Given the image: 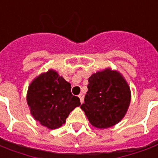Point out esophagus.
Here are the masks:
<instances>
[{"label": "esophagus", "instance_id": "esophagus-1", "mask_svg": "<svg viewBox=\"0 0 158 158\" xmlns=\"http://www.w3.org/2000/svg\"><path fill=\"white\" fill-rule=\"evenodd\" d=\"M78 97H79V99H80L81 103H82L83 101H84V94H79V95H78Z\"/></svg>", "mask_w": 158, "mask_h": 158}]
</instances>
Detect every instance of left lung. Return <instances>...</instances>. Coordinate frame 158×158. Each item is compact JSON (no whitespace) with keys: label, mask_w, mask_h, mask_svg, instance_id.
<instances>
[{"label":"left lung","mask_w":158,"mask_h":158,"mask_svg":"<svg viewBox=\"0 0 158 158\" xmlns=\"http://www.w3.org/2000/svg\"><path fill=\"white\" fill-rule=\"evenodd\" d=\"M81 108L89 123L99 129L113 127L122 120L129 108L131 93L122 73L110 68L93 73Z\"/></svg>","instance_id":"1"}]
</instances>
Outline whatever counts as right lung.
<instances>
[{
    "label": "right lung",
    "mask_w": 158,
    "mask_h": 158,
    "mask_svg": "<svg viewBox=\"0 0 158 158\" xmlns=\"http://www.w3.org/2000/svg\"><path fill=\"white\" fill-rule=\"evenodd\" d=\"M27 103L31 116L48 129L59 128L69 113L81 105L80 99L71 93V84L50 69L30 83Z\"/></svg>",
    "instance_id": "obj_1"
}]
</instances>
